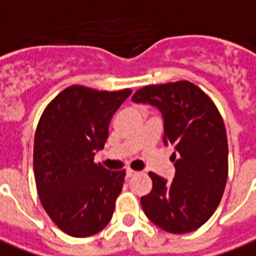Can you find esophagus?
I'll list each match as a JSON object with an SVG mask.
<instances>
[{"label": "esophagus", "instance_id": "1", "mask_svg": "<svg viewBox=\"0 0 256 256\" xmlns=\"http://www.w3.org/2000/svg\"><path fill=\"white\" fill-rule=\"evenodd\" d=\"M137 174H138L137 171H134V170H130V168H128V170H126V178H132V176L137 175Z\"/></svg>", "mask_w": 256, "mask_h": 256}]
</instances>
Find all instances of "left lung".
Segmentation results:
<instances>
[{"label":"left lung","mask_w":256,"mask_h":256,"mask_svg":"<svg viewBox=\"0 0 256 256\" xmlns=\"http://www.w3.org/2000/svg\"><path fill=\"white\" fill-rule=\"evenodd\" d=\"M154 106L164 119V145L171 144L172 182L149 172L153 188L141 198L145 214L170 234H188L217 209L228 179L224 120L209 96L190 81L148 85L132 98Z\"/></svg>","instance_id":"obj_1"}]
</instances>
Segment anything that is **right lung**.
<instances>
[{"label":"right lung","instance_id":"add662e5","mask_svg":"<svg viewBox=\"0 0 256 256\" xmlns=\"http://www.w3.org/2000/svg\"><path fill=\"white\" fill-rule=\"evenodd\" d=\"M132 90H96L72 85L51 100L38 123L34 174L42 206L73 238L98 234L108 224L124 171L94 162L108 138L110 120Z\"/></svg>","mask_w":256,"mask_h":256}]
</instances>
